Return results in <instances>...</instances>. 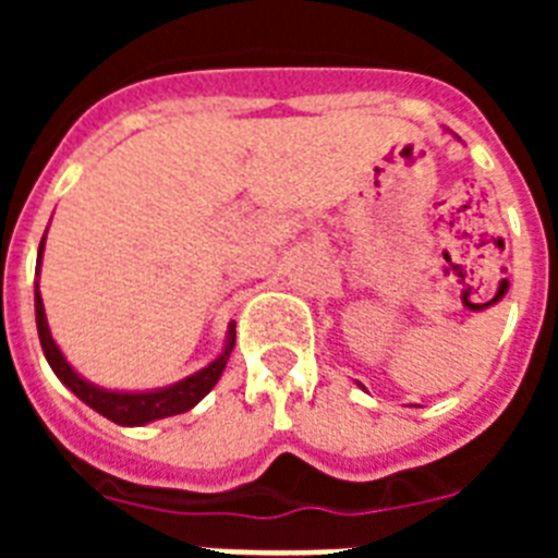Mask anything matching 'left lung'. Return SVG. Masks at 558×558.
<instances>
[{
	"label": "left lung",
	"instance_id": "left-lung-1",
	"mask_svg": "<svg viewBox=\"0 0 558 558\" xmlns=\"http://www.w3.org/2000/svg\"><path fill=\"white\" fill-rule=\"evenodd\" d=\"M452 136H456V133H452ZM456 140H458V136H456ZM357 386H360V383H357Z\"/></svg>",
	"mask_w": 558,
	"mask_h": 558
}]
</instances>
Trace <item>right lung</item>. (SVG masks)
<instances>
[{
    "label": "right lung",
    "mask_w": 558,
    "mask_h": 558,
    "mask_svg": "<svg viewBox=\"0 0 558 558\" xmlns=\"http://www.w3.org/2000/svg\"><path fill=\"white\" fill-rule=\"evenodd\" d=\"M44 243H47V231L41 236V245H38V259H36V327H38V340H41L44 357H47L49 368L56 372V377L61 379L69 391L75 393L77 399H83L92 411H97L100 416L111 418L113 425L122 427H142L150 425L156 418L175 416V413H184L190 408H195L206 393L215 388V383L223 374L226 363H229V354L234 349V322L229 324V332H226V343L220 349V354L211 363H206L204 368H198L190 377L172 383V386L161 388H145V391H122V388H102L92 379L83 377L72 363L66 360V354L61 352V347L56 343L52 332H49L47 313H44V299L41 290H38V276H41V259H44Z\"/></svg>",
    "instance_id": "add662e5"
}]
</instances>
